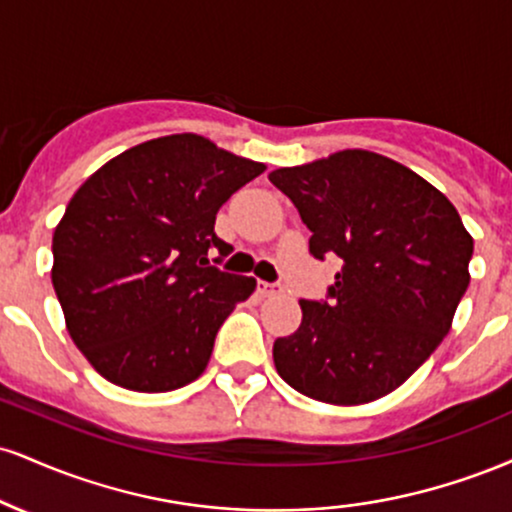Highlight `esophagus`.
<instances>
[{"instance_id":"obj_1","label":"esophagus","mask_w":512,"mask_h":512,"mask_svg":"<svg viewBox=\"0 0 512 512\" xmlns=\"http://www.w3.org/2000/svg\"><path fill=\"white\" fill-rule=\"evenodd\" d=\"M257 291H260V296L269 298V296H276V293H281L284 289H281L279 284H269V281H260V284H257Z\"/></svg>"}]
</instances>
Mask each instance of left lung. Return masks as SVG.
<instances>
[{
	"label": "left lung",
	"instance_id": "1",
	"mask_svg": "<svg viewBox=\"0 0 512 512\" xmlns=\"http://www.w3.org/2000/svg\"><path fill=\"white\" fill-rule=\"evenodd\" d=\"M310 228V255H337L332 301H301L274 342L276 373L301 395L356 407L390 395L445 334L469 286L474 240L443 192L366 149L269 173Z\"/></svg>",
	"mask_w": 512,
	"mask_h": 512
}]
</instances>
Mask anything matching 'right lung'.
Here are the masks:
<instances>
[{
	"mask_svg": "<svg viewBox=\"0 0 512 512\" xmlns=\"http://www.w3.org/2000/svg\"><path fill=\"white\" fill-rule=\"evenodd\" d=\"M264 163L199 134L132 146L69 199L52 236V286L72 342L105 380L170 392L207 368L219 327L257 281L221 272L216 211Z\"/></svg>",
	"mask_w": 512,
	"mask_h": 512,
	"instance_id": "1",
	"label": "right lung"
}]
</instances>
